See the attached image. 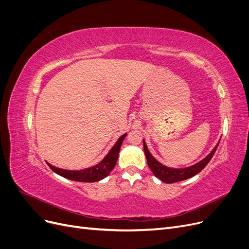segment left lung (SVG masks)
I'll return each mask as SVG.
<instances>
[{"label": "left lung", "instance_id": "1", "mask_svg": "<svg viewBox=\"0 0 249 249\" xmlns=\"http://www.w3.org/2000/svg\"><path fill=\"white\" fill-rule=\"evenodd\" d=\"M218 144H219V143H218ZM143 147H144V153L146 156L148 167L150 168V170L153 171L155 177L161 179L164 183L171 184V183H176V182H180V180H184V179L190 178L194 176H196L198 172H200L203 168L207 166L208 163L211 161V159H212L218 145H216L214 147V149L210 153L209 156H207L205 159L201 160L197 164H195V165H193V166L187 167V168H182V169L169 168V167L164 166V165L161 164L160 162H158L148 152L147 146H146L144 141H143Z\"/></svg>", "mask_w": 249, "mask_h": 249}]
</instances>
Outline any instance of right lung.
I'll use <instances>...</instances> for the list:
<instances>
[{
	"label": "right lung",
	"instance_id": "right-lung-1",
	"mask_svg": "<svg viewBox=\"0 0 249 249\" xmlns=\"http://www.w3.org/2000/svg\"><path fill=\"white\" fill-rule=\"evenodd\" d=\"M125 136H126V134H124L123 136L117 140L115 145L112 147L109 154L105 157V159L101 163L96 164L95 166H93L91 168H87V169L77 171V170L60 169V168L53 166V165H51L49 163H48V165L53 171L58 173L59 176H61V177L66 178L69 179L78 180V182H86V183L97 182V180H101L104 178H106L112 171V169L114 168L115 164L117 162V159H118L120 146H122L123 141L125 138Z\"/></svg>",
	"mask_w": 249,
	"mask_h": 249
}]
</instances>
